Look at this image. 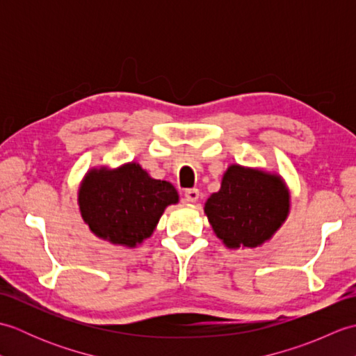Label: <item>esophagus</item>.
<instances>
[{
    "label": "esophagus",
    "mask_w": 356,
    "mask_h": 356,
    "mask_svg": "<svg viewBox=\"0 0 356 356\" xmlns=\"http://www.w3.org/2000/svg\"><path fill=\"white\" fill-rule=\"evenodd\" d=\"M185 199L190 203H195L200 199V191L197 188H193V190H186L185 191Z\"/></svg>",
    "instance_id": "obj_1"
}]
</instances>
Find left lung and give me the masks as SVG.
Returning <instances> with one entry per match:
<instances>
[{
  "mask_svg": "<svg viewBox=\"0 0 356 356\" xmlns=\"http://www.w3.org/2000/svg\"><path fill=\"white\" fill-rule=\"evenodd\" d=\"M216 236L229 249L259 248L275 236L291 213V191L275 171L231 163L220 190L205 202Z\"/></svg>",
  "mask_w": 356,
  "mask_h": 356,
  "instance_id": "obj_1",
  "label": "left lung"
}]
</instances>
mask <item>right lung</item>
I'll return each mask as SVG.
<instances>
[{"label":"right lung","mask_w":356,"mask_h":356,"mask_svg":"<svg viewBox=\"0 0 356 356\" xmlns=\"http://www.w3.org/2000/svg\"><path fill=\"white\" fill-rule=\"evenodd\" d=\"M176 203V188L153 179L134 161L116 168H90L78 188L79 213L88 229L111 245L130 249L153 236L163 211Z\"/></svg>","instance_id":"add662e5"}]
</instances>
